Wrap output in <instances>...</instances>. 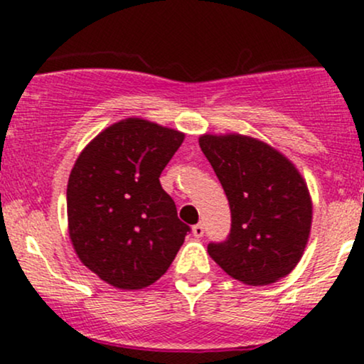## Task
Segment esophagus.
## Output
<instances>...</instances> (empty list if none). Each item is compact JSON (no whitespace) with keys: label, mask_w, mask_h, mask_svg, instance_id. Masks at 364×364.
Here are the masks:
<instances>
[{"label":"esophagus","mask_w":364,"mask_h":364,"mask_svg":"<svg viewBox=\"0 0 364 364\" xmlns=\"http://www.w3.org/2000/svg\"><path fill=\"white\" fill-rule=\"evenodd\" d=\"M191 231H193L195 237H202L203 232H205V228H203V224H195L193 228H191Z\"/></svg>","instance_id":"1"}]
</instances>
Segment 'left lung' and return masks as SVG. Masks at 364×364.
<instances>
[{
    "label": "left lung",
    "instance_id": "obj_1",
    "mask_svg": "<svg viewBox=\"0 0 364 364\" xmlns=\"http://www.w3.org/2000/svg\"><path fill=\"white\" fill-rule=\"evenodd\" d=\"M200 149L231 208V232L207 252L225 274L248 286L286 277L301 260L313 203L298 168L267 141L240 133H203Z\"/></svg>",
    "mask_w": 364,
    "mask_h": 364
}]
</instances>
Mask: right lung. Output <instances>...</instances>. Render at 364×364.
Masks as SVG:
<instances>
[{
    "instance_id": "1",
    "label": "right lung",
    "mask_w": 364,
    "mask_h": 364,
    "mask_svg": "<svg viewBox=\"0 0 364 364\" xmlns=\"http://www.w3.org/2000/svg\"><path fill=\"white\" fill-rule=\"evenodd\" d=\"M185 133L144 118L102 129L75 161L66 188L68 232L77 257L124 291L161 279L190 231L162 190V169Z\"/></svg>"
}]
</instances>
